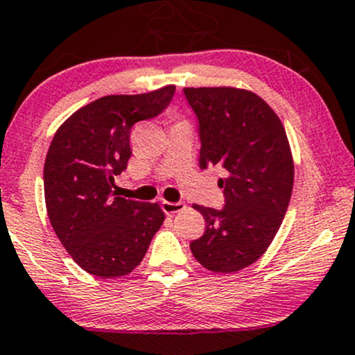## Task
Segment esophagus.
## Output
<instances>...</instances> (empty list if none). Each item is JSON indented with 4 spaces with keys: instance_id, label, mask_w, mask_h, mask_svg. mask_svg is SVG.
Here are the masks:
<instances>
[{
    "instance_id": "1",
    "label": "esophagus",
    "mask_w": 355,
    "mask_h": 355,
    "mask_svg": "<svg viewBox=\"0 0 355 355\" xmlns=\"http://www.w3.org/2000/svg\"><path fill=\"white\" fill-rule=\"evenodd\" d=\"M161 207H163V211L168 214V216H173V214L181 212L182 209L186 207V204L181 202V200H179V202H168V200H163V202H161Z\"/></svg>"
}]
</instances>
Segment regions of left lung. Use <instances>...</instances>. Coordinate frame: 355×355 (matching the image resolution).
I'll list each match as a JSON object with an SVG mask.
<instances>
[{
	"label": "left lung",
	"instance_id": "obj_1",
	"mask_svg": "<svg viewBox=\"0 0 355 355\" xmlns=\"http://www.w3.org/2000/svg\"><path fill=\"white\" fill-rule=\"evenodd\" d=\"M198 118L199 166L222 168V209L194 204L205 218L191 252L204 268L234 273L263 255L282 225L293 189L286 131L268 103L232 87L184 89Z\"/></svg>",
	"mask_w": 355,
	"mask_h": 355
}]
</instances>
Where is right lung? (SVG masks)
Returning <instances> with one entry per match:
<instances>
[{"label": "right lung", "mask_w": 355, "mask_h": 355, "mask_svg": "<svg viewBox=\"0 0 355 355\" xmlns=\"http://www.w3.org/2000/svg\"><path fill=\"white\" fill-rule=\"evenodd\" d=\"M176 87L108 95L85 105L55 131L44 164V196L55 235L87 273L116 278L137 268L163 225L157 204L118 198L135 123L163 113Z\"/></svg>", "instance_id": "obj_1"}]
</instances>
